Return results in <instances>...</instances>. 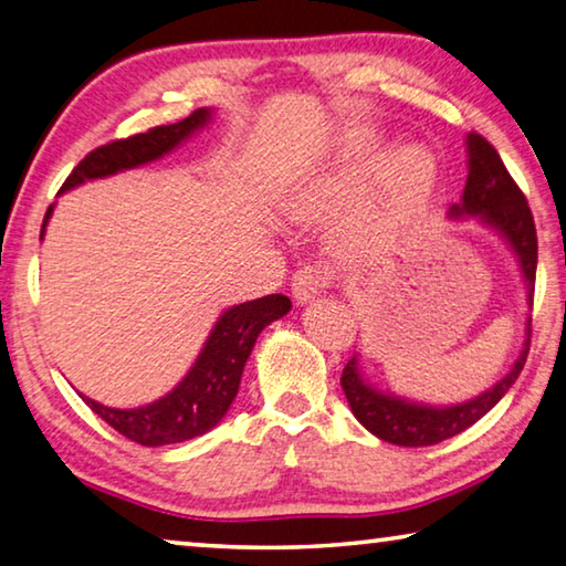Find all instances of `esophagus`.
I'll list each match as a JSON object with an SVG mask.
<instances>
[{"instance_id": "esophagus-1", "label": "esophagus", "mask_w": 566, "mask_h": 566, "mask_svg": "<svg viewBox=\"0 0 566 566\" xmlns=\"http://www.w3.org/2000/svg\"><path fill=\"white\" fill-rule=\"evenodd\" d=\"M327 284H329V274H327L325 266H319V264L300 266L292 276L294 300H297L300 304H307V302L315 300Z\"/></svg>"}]
</instances>
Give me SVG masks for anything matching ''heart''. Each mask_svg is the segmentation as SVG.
<instances>
[{"label":"heart","mask_w":566,"mask_h":566,"mask_svg":"<svg viewBox=\"0 0 566 566\" xmlns=\"http://www.w3.org/2000/svg\"><path fill=\"white\" fill-rule=\"evenodd\" d=\"M373 193L355 206L343 227V244L353 251L388 247L398 231L423 209L436 186V158L423 143H400L378 158L373 140H363L345 156L304 209L327 213L343 209L365 188Z\"/></svg>","instance_id":"1"}]
</instances>
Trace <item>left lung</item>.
<instances>
[{"instance_id": "8db88e82", "label": "left lung", "mask_w": 566, "mask_h": 566, "mask_svg": "<svg viewBox=\"0 0 566 566\" xmlns=\"http://www.w3.org/2000/svg\"><path fill=\"white\" fill-rule=\"evenodd\" d=\"M465 150H469V178H465L461 203H453L448 213L453 219H479L483 227L499 231V237H504L511 251H514L518 269H522L526 284V304L532 307L536 282V227L532 209L526 203V196L516 186L514 178L509 176L504 160H501L496 148L486 138L479 136V133H469ZM528 337H532V317H528L526 325L524 347L518 353L516 363L511 365V370L493 388L483 390L476 398L459 402V406L436 408L373 388L360 375L357 357H353L345 365L343 380L339 382H343L345 398L349 408H353L355 418L373 436H378L380 441L406 448L436 446L446 441V438H453L461 430L471 428L506 396L511 385L516 382L518 373L524 370L528 343H532Z\"/></svg>"}]
</instances>
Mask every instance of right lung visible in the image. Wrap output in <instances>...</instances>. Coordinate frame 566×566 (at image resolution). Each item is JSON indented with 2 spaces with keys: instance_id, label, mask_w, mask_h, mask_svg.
I'll use <instances>...</instances> for the list:
<instances>
[{
  "instance_id": "add662e5",
  "label": "right lung",
  "mask_w": 566,
  "mask_h": 566,
  "mask_svg": "<svg viewBox=\"0 0 566 566\" xmlns=\"http://www.w3.org/2000/svg\"><path fill=\"white\" fill-rule=\"evenodd\" d=\"M211 120V111L199 107L188 118L174 125H158L148 133L113 140L101 146L80 160L67 181L60 191H70L93 178H105L118 174V170L138 168L150 160H158L176 146H181L186 138H191L196 130H201ZM52 217V206L44 213V223L40 239L44 237V227ZM292 310V302L284 294H266L262 300H251L237 307H229L213 325L209 339L196 357L186 378L166 392L164 398L140 408H107L103 402L85 398L80 392L90 410L97 412L107 426H113L120 436L130 438L140 446H168L184 443L196 436H203L206 430L219 426V420L227 416L231 402H234L241 382V373L249 360L254 343L266 325L284 317Z\"/></svg>"
}]
</instances>
